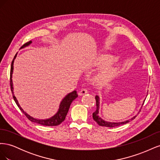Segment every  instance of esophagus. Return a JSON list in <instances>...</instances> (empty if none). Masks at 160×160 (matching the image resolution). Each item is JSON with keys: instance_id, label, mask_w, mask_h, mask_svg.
<instances>
[{"instance_id": "34e87169", "label": "esophagus", "mask_w": 160, "mask_h": 160, "mask_svg": "<svg viewBox=\"0 0 160 160\" xmlns=\"http://www.w3.org/2000/svg\"><path fill=\"white\" fill-rule=\"evenodd\" d=\"M88 93V90L87 89H82L79 92V95H83L86 93Z\"/></svg>"}]
</instances>
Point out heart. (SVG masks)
<instances>
[{"label":"heart","instance_id":"heart-1","mask_svg":"<svg viewBox=\"0 0 160 160\" xmlns=\"http://www.w3.org/2000/svg\"><path fill=\"white\" fill-rule=\"evenodd\" d=\"M98 63L100 66L103 67H108L109 63L110 61L108 59V58H101V59H99ZM116 75V72L113 69H106L105 70H103L100 73L99 78L101 81L103 82V83H106L112 79L113 77Z\"/></svg>","mask_w":160,"mask_h":160}]
</instances>
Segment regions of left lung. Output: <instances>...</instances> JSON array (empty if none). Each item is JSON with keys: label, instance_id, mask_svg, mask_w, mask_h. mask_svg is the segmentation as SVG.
I'll list each match as a JSON object with an SVG mask.
<instances>
[{"label": "left lung", "instance_id": "obj_1", "mask_svg": "<svg viewBox=\"0 0 160 160\" xmlns=\"http://www.w3.org/2000/svg\"><path fill=\"white\" fill-rule=\"evenodd\" d=\"M95 100H96V106H97V109L96 111H95L94 113H93V118L94 119V121L98 123V125H99L100 126H103V127H108V128H114V127H117V126H119V125H122L125 123H129L130 121L133 120V119L135 118L136 116L132 118V119H130L129 120L125 121V122H118V123H114V122H105L103 119H101V118L99 117L98 113H99V98L98 95L95 96ZM144 103V101H143Z\"/></svg>", "mask_w": 160, "mask_h": 160}]
</instances>
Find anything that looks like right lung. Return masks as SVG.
Here are the masks:
<instances>
[{
    "instance_id": "right-lung-1",
    "label": "right lung",
    "mask_w": 160,
    "mask_h": 160,
    "mask_svg": "<svg viewBox=\"0 0 160 160\" xmlns=\"http://www.w3.org/2000/svg\"><path fill=\"white\" fill-rule=\"evenodd\" d=\"M32 42L31 41H30L29 42H26L25 44H24L22 45V47L21 48H24L27 46L29 45ZM17 57V54L15 55V56L14 57V59L12 61L11 63V73H10V84H11V89L12 91V93L13 95V99L15 101L16 104L17 105V106L18 107V108L21 110L22 112L26 115V117L29 119L31 122L36 123L38 124H41L42 125H45V126H56V125H59V124H61L63 121L65 120L66 115L68 113L69 109L70 108V105L72 103V101H73L75 99H76L77 97H78V95L77 94V91H73L71 93H69L68 95H67L65 96V98L62 100V101L61 102V104L59 105V111H57V113L54 115L52 116V118H49V119H37L35 118H33L32 117H31V115H29L28 114H27L25 111H24V110L21 108V107L20 106V105L18 104V101L17 99V98H15V96L14 95V93H13V85H12V72H13V63H14V59H15Z\"/></svg>"
}]
</instances>
